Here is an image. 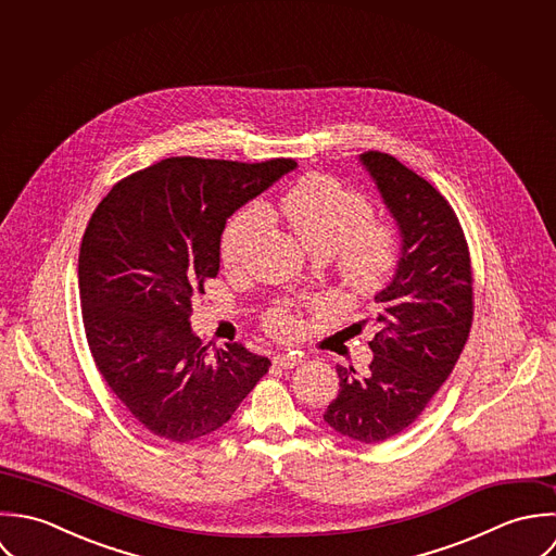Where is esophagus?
I'll use <instances>...</instances> for the list:
<instances>
[{
  "label": "esophagus",
  "instance_id": "34e87169",
  "mask_svg": "<svg viewBox=\"0 0 556 556\" xmlns=\"http://www.w3.org/2000/svg\"><path fill=\"white\" fill-rule=\"evenodd\" d=\"M273 363L283 367V369H294L296 365H301V356H296V354H277V356H273Z\"/></svg>",
  "mask_w": 556,
  "mask_h": 556
}]
</instances>
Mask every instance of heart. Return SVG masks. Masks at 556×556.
<instances>
[{
  "instance_id": "heart-1",
  "label": "heart",
  "mask_w": 556,
  "mask_h": 556,
  "mask_svg": "<svg viewBox=\"0 0 556 556\" xmlns=\"http://www.w3.org/2000/svg\"><path fill=\"white\" fill-rule=\"evenodd\" d=\"M279 215L303 244L323 257H334L337 275L356 296H376L395 277L402 260L400 231L391 222L371 219V202L329 174H307L277 204ZM268 215L260 204L238 208L222 233V262L240 268L266 229ZM303 309L281 301L264 316L266 331L290 339L301 331Z\"/></svg>"
}]
</instances>
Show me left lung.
Instances as JSON below:
<instances>
[{
  "mask_svg": "<svg viewBox=\"0 0 556 556\" xmlns=\"http://www.w3.org/2000/svg\"><path fill=\"white\" fill-rule=\"evenodd\" d=\"M402 231L393 281L376 296L374 361L365 374L337 365L339 393L325 413L337 434L382 443L413 426L453 371L472 327V266L457 215L395 156L361 154Z\"/></svg>",
  "mask_w": 556,
  "mask_h": 556,
  "instance_id": "left-lung-1",
  "label": "left lung"
}]
</instances>
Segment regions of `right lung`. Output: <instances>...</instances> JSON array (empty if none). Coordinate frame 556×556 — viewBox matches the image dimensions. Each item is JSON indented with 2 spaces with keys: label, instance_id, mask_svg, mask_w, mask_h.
I'll use <instances>...</instances> for the list:
<instances>
[{
  "label": "right lung",
  "instance_id": "add662e5",
  "mask_svg": "<svg viewBox=\"0 0 556 556\" xmlns=\"http://www.w3.org/2000/svg\"><path fill=\"white\" fill-rule=\"evenodd\" d=\"M292 159H163L97 206L79 251L86 339L119 404L154 437L189 443L225 426L270 361L191 331L193 299L219 273L223 227Z\"/></svg>",
  "mask_w": 556,
  "mask_h": 556
}]
</instances>
